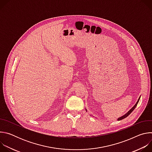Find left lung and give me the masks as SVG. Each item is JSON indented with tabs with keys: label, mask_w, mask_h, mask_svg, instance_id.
<instances>
[{
	"label": "left lung",
	"mask_w": 152,
	"mask_h": 152,
	"mask_svg": "<svg viewBox=\"0 0 152 152\" xmlns=\"http://www.w3.org/2000/svg\"><path fill=\"white\" fill-rule=\"evenodd\" d=\"M140 97H139V99H138V101L137 102V103H135V105H134V106L131 108V109L130 110H129V111L126 114H124V115H123V116H121V117H119V118H117V120H118V121H120V120H123V119L125 118H126V117H127L129 114H131V113L134 110V109H135V108L136 107V106H137V104H138V102H139V100H140ZM85 110H86V112H87V110H86V109ZM91 115V116H92V115Z\"/></svg>",
	"instance_id": "obj_1"
}]
</instances>
